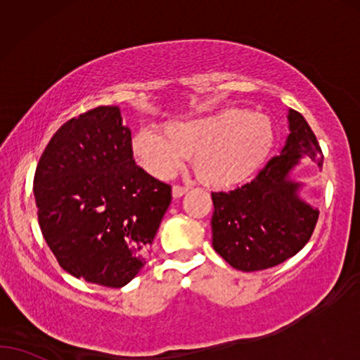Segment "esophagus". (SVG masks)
<instances>
[{
	"label": "esophagus",
	"instance_id": "esophagus-1",
	"mask_svg": "<svg viewBox=\"0 0 360 360\" xmlns=\"http://www.w3.org/2000/svg\"><path fill=\"white\" fill-rule=\"evenodd\" d=\"M189 188L188 186H172V198H183V195L188 193Z\"/></svg>",
	"mask_w": 360,
	"mask_h": 360
}]
</instances>
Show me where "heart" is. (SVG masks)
Here are the masks:
<instances>
[{
	"instance_id": "obj_1",
	"label": "heart",
	"mask_w": 360,
	"mask_h": 360,
	"mask_svg": "<svg viewBox=\"0 0 360 360\" xmlns=\"http://www.w3.org/2000/svg\"><path fill=\"white\" fill-rule=\"evenodd\" d=\"M273 127L265 115L240 108L165 123L162 133L141 128L131 138L138 165L156 179H167L193 155L199 179L212 188L247 181L266 160Z\"/></svg>"
}]
</instances>
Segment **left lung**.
<instances>
[{"label":"left lung","mask_w":360,"mask_h":360,"mask_svg":"<svg viewBox=\"0 0 360 360\" xmlns=\"http://www.w3.org/2000/svg\"><path fill=\"white\" fill-rule=\"evenodd\" d=\"M290 135L252 183L212 193L214 250L240 271L276 266L296 255L313 236L319 210L300 198L303 184L291 171L303 156L323 167V151L303 115L288 112Z\"/></svg>","instance_id":"obj_1"}]
</instances>
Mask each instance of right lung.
Segmentation results:
<instances>
[{
	"label": "right lung",
	"mask_w": 360,
	"mask_h": 360,
	"mask_svg": "<svg viewBox=\"0 0 360 360\" xmlns=\"http://www.w3.org/2000/svg\"><path fill=\"white\" fill-rule=\"evenodd\" d=\"M39 227L59 265L89 283L122 288L146 255L171 204V186L136 166L118 107L62 124L34 174Z\"/></svg>",
	"instance_id": "1"
}]
</instances>
